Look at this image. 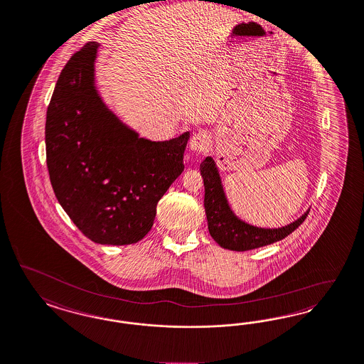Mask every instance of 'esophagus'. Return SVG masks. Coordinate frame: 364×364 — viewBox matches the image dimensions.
<instances>
[{"label":"esophagus","mask_w":364,"mask_h":364,"mask_svg":"<svg viewBox=\"0 0 364 364\" xmlns=\"http://www.w3.org/2000/svg\"><path fill=\"white\" fill-rule=\"evenodd\" d=\"M210 146H211V136L207 130H199L189 139L191 151L204 153V151H208Z\"/></svg>","instance_id":"1"}]
</instances>
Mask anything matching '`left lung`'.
I'll return each instance as SVG.
<instances>
[{
  "instance_id": "8db88e82",
  "label": "left lung",
  "mask_w": 364,
  "mask_h": 364,
  "mask_svg": "<svg viewBox=\"0 0 364 364\" xmlns=\"http://www.w3.org/2000/svg\"><path fill=\"white\" fill-rule=\"evenodd\" d=\"M204 181V208L208 222V231L215 242L227 250L247 251L272 245L287 238L306 219L309 210L288 226L264 228L252 226L231 210L222 184L218 166L213 157H205L200 164Z\"/></svg>"
}]
</instances>
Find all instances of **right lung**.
Returning a JSON list of instances; mask_svg holds the SVG:
<instances>
[{
	"instance_id": "obj_1",
	"label": "right lung",
	"mask_w": 364,
	"mask_h": 364,
	"mask_svg": "<svg viewBox=\"0 0 364 364\" xmlns=\"http://www.w3.org/2000/svg\"><path fill=\"white\" fill-rule=\"evenodd\" d=\"M100 43L68 60L50 98L46 151L55 196L95 243H137L157 203L184 171L189 132L169 141L139 137L107 107L95 85Z\"/></svg>"
}]
</instances>
